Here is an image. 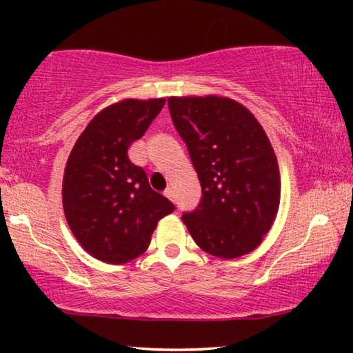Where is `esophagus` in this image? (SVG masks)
<instances>
[{
    "instance_id": "obj_1",
    "label": "esophagus",
    "mask_w": 353,
    "mask_h": 353,
    "mask_svg": "<svg viewBox=\"0 0 353 353\" xmlns=\"http://www.w3.org/2000/svg\"><path fill=\"white\" fill-rule=\"evenodd\" d=\"M164 196L168 197L169 201L174 202V190H172V189H165V190H164Z\"/></svg>"
}]
</instances>
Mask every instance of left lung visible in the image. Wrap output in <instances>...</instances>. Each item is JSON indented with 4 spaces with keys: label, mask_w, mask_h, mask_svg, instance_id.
I'll use <instances>...</instances> for the list:
<instances>
[{
    "label": "left lung",
    "mask_w": 353,
    "mask_h": 353,
    "mask_svg": "<svg viewBox=\"0 0 353 353\" xmlns=\"http://www.w3.org/2000/svg\"><path fill=\"white\" fill-rule=\"evenodd\" d=\"M168 104L202 189L197 208L182 214L190 236L216 257L252 252L281 201L277 159L264 129L228 98H169Z\"/></svg>",
    "instance_id": "8db88e82"
}]
</instances>
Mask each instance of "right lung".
Returning a JSON list of instances; mask_svg holds the SVG:
<instances>
[{
	"mask_svg": "<svg viewBox=\"0 0 353 353\" xmlns=\"http://www.w3.org/2000/svg\"><path fill=\"white\" fill-rule=\"evenodd\" d=\"M164 99H125L86 125L68 159L63 205L68 224L92 257L124 264L144 252L157 222L174 204L151 189L148 174L132 164L129 145L144 136Z\"/></svg>",
	"mask_w": 353,
	"mask_h": 353,
	"instance_id": "right-lung-1",
	"label": "right lung"
}]
</instances>
